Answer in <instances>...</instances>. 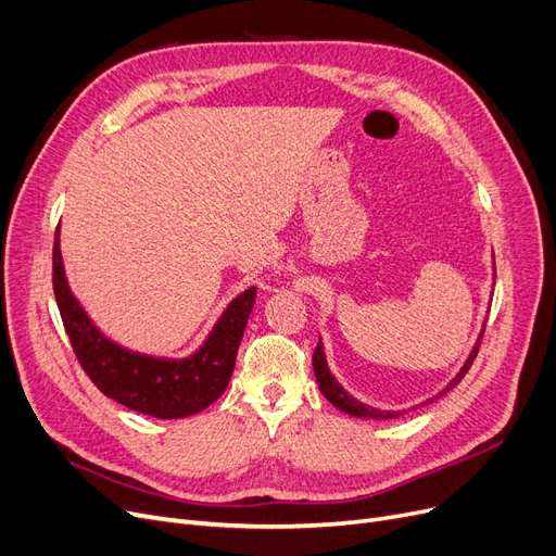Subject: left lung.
<instances>
[{
    "mask_svg": "<svg viewBox=\"0 0 556 556\" xmlns=\"http://www.w3.org/2000/svg\"><path fill=\"white\" fill-rule=\"evenodd\" d=\"M493 264H495V260H493ZM493 271H495V269H493ZM493 282H495V274H493ZM483 330H485V324L481 326L479 338H477V342H475L470 355H468V358H465L463 367L458 369V374L454 376V379H452L445 388H442L435 396L427 399V402H421V406H427V404L435 402V399H440L442 394L450 392L452 388H456V386L460 383V379H463L465 374H468V369L472 367V363H475V358H477V351H479V344H481V338H483ZM313 365H315V376H317V383H319L321 394L328 399V402H330L332 406L340 408L342 413H346V415H351V417H361V419H394V417H402V415L406 413V410H381V408H374V406H367V404L358 402V399H355L353 394H349V392L342 388V383H340V381L336 379V376L330 374V369H328L326 351H324L321 338H319V344H317V349H315V353H313ZM413 410H415V406H413Z\"/></svg>",
    "mask_w": 556,
    "mask_h": 556,
    "instance_id": "1",
    "label": "left lung"
}]
</instances>
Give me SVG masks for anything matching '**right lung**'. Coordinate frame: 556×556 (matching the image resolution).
<instances>
[{
  "mask_svg": "<svg viewBox=\"0 0 556 556\" xmlns=\"http://www.w3.org/2000/svg\"><path fill=\"white\" fill-rule=\"evenodd\" d=\"M59 230L54 239V296L59 313L75 349L77 361L100 392L157 419L189 417L212 406L226 392L253 309L255 287L237 294L214 321L205 342L187 358H162L131 351L111 338L88 317L65 278Z\"/></svg>",
  "mask_w": 556,
  "mask_h": 556,
  "instance_id": "obj_1",
  "label": "right lung"
}]
</instances>
